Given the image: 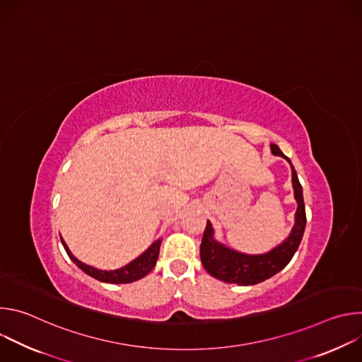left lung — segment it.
<instances>
[{
  "label": "left lung",
  "instance_id": "8db88e82",
  "mask_svg": "<svg viewBox=\"0 0 362 362\" xmlns=\"http://www.w3.org/2000/svg\"><path fill=\"white\" fill-rule=\"evenodd\" d=\"M271 150L276 156H282L291 163V160L285 156L276 144L272 143ZM291 168L292 185L295 199L298 202V209L295 214V225L292 228L289 238L265 255H245L216 242L214 239L212 225L208 221L200 243V259L203 268L214 278L228 284H238L242 286L256 285L259 282H264L265 279H269L289 264L302 240L306 225L302 186L299 183L296 170L292 166V163Z\"/></svg>",
  "mask_w": 362,
  "mask_h": 362
}]
</instances>
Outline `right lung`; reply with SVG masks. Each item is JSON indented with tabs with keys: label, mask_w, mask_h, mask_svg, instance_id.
<instances>
[{
	"label": "right lung",
	"mask_w": 362,
	"mask_h": 362,
	"mask_svg": "<svg viewBox=\"0 0 362 362\" xmlns=\"http://www.w3.org/2000/svg\"><path fill=\"white\" fill-rule=\"evenodd\" d=\"M62 238V236H60ZM63 246L67 252V255L70 256V259L87 275H90L91 278L101 281V282H107V284H130L134 282L137 279H141L143 276H146L158 262V257H159V250H160V245H162V239H158L154 242L146 252H143L139 257L133 262H130L129 265L116 269V271H100L95 269L93 267H88L83 262H80L78 259L71 255V252L69 250L66 242L62 239Z\"/></svg>",
	"instance_id": "1"
}]
</instances>
